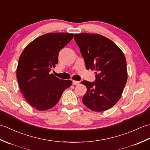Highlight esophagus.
<instances>
[{
  "instance_id": "obj_1",
  "label": "esophagus",
  "mask_w": 150,
  "mask_h": 150,
  "mask_svg": "<svg viewBox=\"0 0 150 150\" xmlns=\"http://www.w3.org/2000/svg\"><path fill=\"white\" fill-rule=\"evenodd\" d=\"M80 82L77 81H73V85H79Z\"/></svg>"
}]
</instances>
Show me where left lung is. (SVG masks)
<instances>
[{"mask_svg":"<svg viewBox=\"0 0 150 150\" xmlns=\"http://www.w3.org/2000/svg\"><path fill=\"white\" fill-rule=\"evenodd\" d=\"M74 39L86 69L96 74L95 82H81L87 88L83 104L98 112L110 109L119 100L128 79L125 56L113 41L100 34H75Z\"/></svg>","mask_w":150,"mask_h":150,"instance_id":"1","label":"left lung"}]
</instances>
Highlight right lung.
Masks as SVG:
<instances>
[{"label":"right lung","instance_id":"add662e5","mask_svg":"<svg viewBox=\"0 0 150 150\" xmlns=\"http://www.w3.org/2000/svg\"><path fill=\"white\" fill-rule=\"evenodd\" d=\"M73 37V33H46L28 44L19 57V88L25 99L37 110L55 106L63 91L72 84L71 81L60 80L50 71L58 63L60 51Z\"/></svg>","mask_w":150,"mask_h":150}]
</instances>
